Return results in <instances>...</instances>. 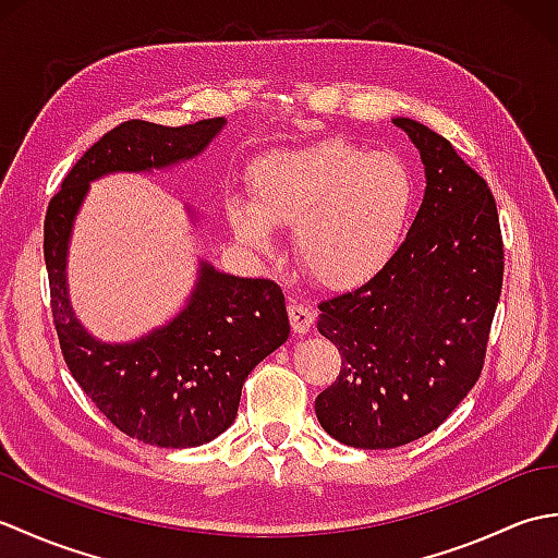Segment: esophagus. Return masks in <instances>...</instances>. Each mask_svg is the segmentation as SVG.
I'll use <instances>...</instances> for the list:
<instances>
[{
    "label": "esophagus",
    "mask_w": 558,
    "mask_h": 558,
    "mask_svg": "<svg viewBox=\"0 0 558 558\" xmlns=\"http://www.w3.org/2000/svg\"><path fill=\"white\" fill-rule=\"evenodd\" d=\"M288 316H290V326H292V330L298 336H304L306 330H310L312 324H314V312L310 310V306L300 304V302H290Z\"/></svg>",
    "instance_id": "34e87169"
}]
</instances>
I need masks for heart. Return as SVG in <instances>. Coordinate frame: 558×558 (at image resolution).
I'll return each mask as SVG.
<instances>
[{"instance_id":"obj_1","label":"heart","mask_w":558,"mask_h":558,"mask_svg":"<svg viewBox=\"0 0 558 558\" xmlns=\"http://www.w3.org/2000/svg\"><path fill=\"white\" fill-rule=\"evenodd\" d=\"M252 204L232 196L234 234L272 246V229L294 230L300 264L330 290H352L381 272L405 236L414 206L412 174L400 158L342 138L276 150L248 170Z\"/></svg>"}]
</instances>
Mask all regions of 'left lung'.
<instances>
[{
	"mask_svg": "<svg viewBox=\"0 0 558 558\" xmlns=\"http://www.w3.org/2000/svg\"><path fill=\"white\" fill-rule=\"evenodd\" d=\"M424 165L405 242L362 288L318 304V333L342 354L316 417L352 448H398L434 432L477 384L504 280L499 213L450 141L396 117Z\"/></svg>",
	"mask_w": 558,
	"mask_h": 558,
	"instance_id": "8db88e82",
	"label": "left lung"
}]
</instances>
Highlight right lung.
<instances>
[{
    "mask_svg": "<svg viewBox=\"0 0 558 558\" xmlns=\"http://www.w3.org/2000/svg\"><path fill=\"white\" fill-rule=\"evenodd\" d=\"M228 120L186 126L124 122L96 141L47 206L45 266L64 362L117 429L160 448L204 446L236 417L254 366L290 336L282 290L198 258L194 288L168 322L126 342H108L81 324L69 298V244L90 184L108 174L170 172L198 158ZM189 222L204 216L184 206Z\"/></svg>",
    "mask_w": 558,
    "mask_h": 558,
    "instance_id": "obj_1",
    "label": "right lung"
}]
</instances>
